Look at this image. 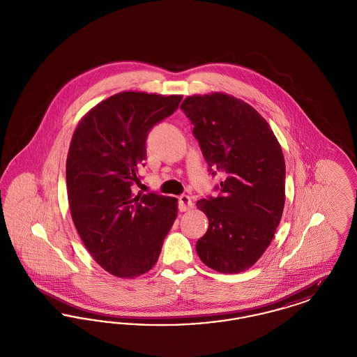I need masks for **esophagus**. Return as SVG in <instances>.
Returning a JSON list of instances; mask_svg holds the SVG:
<instances>
[{
  "instance_id": "1",
  "label": "esophagus",
  "mask_w": 357,
  "mask_h": 357,
  "mask_svg": "<svg viewBox=\"0 0 357 357\" xmlns=\"http://www.w3.org/2000/svg\"><path fill=\"white\" fill-rule=\"evenodd\" d=\"M178 202H179V210L181 211H187V210H190V208H192V201H191V198L186 195V194H183V195H181L179 198H178Z\"/></svg>"
}]
</instances>
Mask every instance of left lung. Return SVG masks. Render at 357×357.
I'll use <instances>...</instances> for the list:
<instances>
[{
  "mask_svg": "<svg viewBox=\"0 0 357 357\" xmlns=\"http://www.w3.org/2000/svg\"><path fill=\"white\" fill-rule=\"evenodd\" d=\"M181 109L191 121L208 172H222L220 194L197 202L208 229L197 241L204 265L239 273L271 245L285 204V160L280 143L248 102L226 93L194 95Z\"/></svg>",
  "mask_w": 357,
  "mask_h": 357,
  "instance_id": "obj_1",
  "label": "left lung"
}]
</instances>
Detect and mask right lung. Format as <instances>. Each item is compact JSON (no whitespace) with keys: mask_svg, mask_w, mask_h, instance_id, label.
Listing matches in <instances>:
<instances>
[{"mask_svg":"<svg viewBox=\"0 0 357 357\" xmlns=\"http://www.w3.org/2000/svg\"><path fill=\"white\" fill-rule=\"evenodd\" d=\"M182 96L120 92L93 107L72 136L67 188L85 248L107 272L134 278L156 264L178 214L176 198L134 195L146 166L150 131Z\"/></svg>","mask_w":357,"mask_h":357,"instance_id":"obj_1","label":"right lung"}]
</instances>
